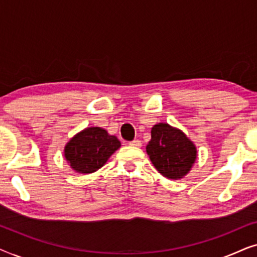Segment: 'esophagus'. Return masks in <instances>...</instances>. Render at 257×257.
<instances>
[{
  "instance_id": "34e87169",
  "label": "esophagus",
  "mask_w": 257,
  "mask_h": 257,
  "mask_svg": "<svg viewBox=\"0 0 257 257\" xmlns=\"http://www.w3.org/2000/svg\"><path fill=\"white\" fill-rule=\"evenodd\" d=\"M130 145L133 146V147H140V146H142V142H140L139 139H135L133 142L130 143Z\"/></svg>"
}]
</instances>
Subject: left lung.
<instances>
[{
  "label": "left lung",
  "instance_id": "1",
  "mask_svg": "<svg viewBox=\"0 0 257 257\" xmlns=\"http://www.w3.org/2000/svg\"><path fill=\"white\" fill-rule=\"evenodd\" d=\"M146 152L158 172L173 180L184 178L196 159V147L188 137L165 122L152 127Z\"/></svg>",
  "mask_w": 257,
  "mask_h": 257
}]
</instances>
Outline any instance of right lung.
<instances>
[{
	"mask_svg": "<svg viewBox=\"0 0 257 257\" xmlns=\"http://www.w3.org/2000/svg\"><path fill=\"white\" fill-rule=\"evenodd\" d=\"M120 147L117 137L101 127H86L70 139L64 147V157L73 171L93 173L103 167Z\"/></svg>",
	"mask_w": 257,
	"mask_h": 257,
	"instance_id": "add662e5",
	"label": "right lung"
}]
</instances>
